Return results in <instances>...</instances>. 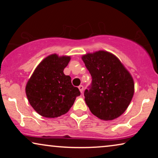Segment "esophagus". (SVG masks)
<instances>
[{
    "mask_svg": "<svg viewBox=\"0 0 158 158\" xmlns=\"http://www.w3.org/2000/svg\"><path fill=\"white\" fill-rule=\"evenodd\" d=\"M78 88H79L80 91H81V93L82 94V93H83V90H84V87H83V85H79V86H78Z\"/></svg>",
    "mask_w": 158,
    "mask_h": 158,
    "instance_id": "obj_1",
    "label": "esophagus"
}]
</instances>
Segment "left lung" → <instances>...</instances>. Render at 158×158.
I'll return each mask as SVG.
<instances>
[{"label": "left lung", "instance_id": "left-lung-1", "mask_svg": "<svg viewBox=\"0 0 158 158\" xmlns=\"http://www.w3.org/2000/svg\"><path fill=\"white\" fill-rule=\"evenodd\" d=\"M82 59L92 78L90 85L84 91L90 111L105 121L120 116L133 97L132 77L119 60L108 52L87 54Z\"/></svg>", "mask_w": 158, "mask_h": 158}]
</instances>
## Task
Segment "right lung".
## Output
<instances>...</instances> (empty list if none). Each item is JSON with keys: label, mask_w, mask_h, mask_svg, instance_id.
Instances as JSON below:
<instances>
[{"label": "right lung", "mask_w": 158, "mask_h": 158, "mask_svg": "<svg viewBox=\"0 0 158 158\" xmlns=\"http://www.w3.org/2000/svg\"><path fill=\"white\" fill-rule=\"evenodd\" d=\"M70 57L52 55L43 60L26 86V94L33 109L41 116L55 118L68 112L81 95L63 70Z\"/></svg>", "instance_id": "obj_1"}]
</instances>
